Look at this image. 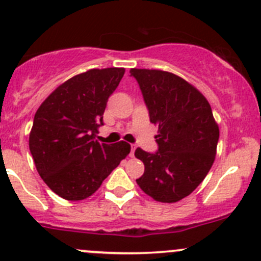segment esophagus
<instances>
[{
	"instance_id": "esophagus-1",
	"label": "esophagus",
	"mask_w": 261,
	"mask_h": 261,
	"mask_svg": "<svg viewBox=\"0 0 261 261\" xmlns=\"http://www.w3.org/2000/svg\"><path fill=\"white\" fill-rule=\"evenodd\" d=\"M135 155V145H131V151H130V156L133 158Z\"/></svg>"
}]
</instances>
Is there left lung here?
I'll return each instance as SVG.
<instances>
[{
  "mask_svg": "<svg viewBox=\"0 0 261 261\" xmlns=\"http://www.w3.org/2000/svg\"><path fill=\"white\" fill-rule=\"evenodd\" d=\"M150 122L158 125V150L138 147L145 165L136 183L158 202L174 203L189 196L211 169L220 130L203 94L183 78L156 69H134Z\"/></svg>",
  "mask_w": 261,
  "mask_h": 261,
  "instance_id": "1",
  "label": "left lung"
}]
</instances>
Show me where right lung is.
<instances>
[{
  "mask_svg": "<svg viewBox=\"0 0 261 261\" xmlns=\"http://www.w3.org/2000/svg\"><path fill=\"white\" fill-rule=\"evenodd\" d=\"M123 73V68H106L74 75L36 111L29 147L40 177L62 198H88L130 152L126 141L94 140Z\"/></svg>",
  "mask_w": 261,
  "mask_h": 261,
  "instance_id": "obj_1",
  "label": "right lung"
}]
</instances>
